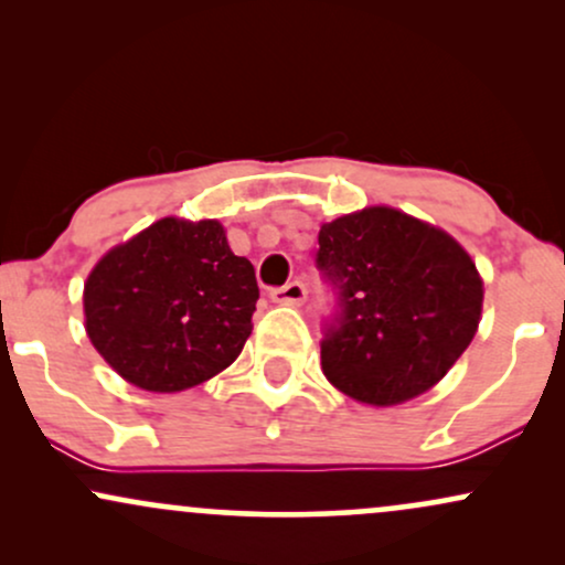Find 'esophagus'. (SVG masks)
<instances>
[{
	"label": "esophagus",
	"instance_id": "esophagus-1",
	"mask_svg": "<svg viewBox=\"0 0 565 565\" xmlns=\"http://www.w3.org/2000/svg\"><path fill=\"white\" fill-rule=\"evenodd\" d=\"M305 295H308L305 284L291 281V284H287V287H278L270 291V300L278 305H291V308H300V305L305 302Z\"/></svg>",
	"mask_w": 565,
	"mask_h": 565
}]
</instances>
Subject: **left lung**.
<instances>
[{"label": "left lung", "instance_id": "8db88e82", "mask_svg": "<svg viewBox=\"0 0 565 565\" xmlns=\"http://www.w3.org/2000/svg\"><path fill=\"white\" fill-rule=\"evenodd\" d=\"M319 268L342 305L321 342L323 377L364 406H398L436 387L481 323L483 278L468 249L393 206L321 223Z\"/></svg>", "mask_w": 565, "mask_h": 565}]
</instances>
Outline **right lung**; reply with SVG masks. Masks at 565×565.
Returning <instances> with one entry per match:
<instances>
[{
    "label": "right lung",
    "instance_id": "add662e5",
    "mask_svg": "<svg viewBox=\"0 0 565 565\" xmlns=\"http://www.w3.org/2000/svg\"><path fill=\"white\" fill-rule=\"evenodd\" d=\"M255 268L217 220L161 217L111 246L84 281V329L129 385L180 393L228 369L252 334Z\"/></svg>",
    "mask_w": 565,
    "mask_h": 565
}]
</instances>
